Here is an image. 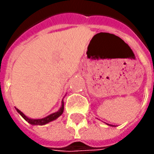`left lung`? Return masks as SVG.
Masks as SVG:
<instances>
[{
    "label": "left lung",
    "mask_w": 154,
    "mask_h": 154,
    "mask_svg": "<svg viewBox=\"0 0 154 154\" xmlns=\"http://www.w3.org/2000/svg\"><path fill=\"white\" fill-rule=\"evenodd\" d=\"M108 125H109V126H112V127L114 126V125H111V124H108Z\"/></svg>",
    "instance_id": "1"
}]
</instances>
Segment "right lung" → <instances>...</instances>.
I'll use <instances>...</instances> for the list:
<instances>
[{"label": "right lung", "instance_id": "obj_1", "mask_svg": "<svg viewBox=\"0 0 154 154\" xmlns=\"http://www.w3.org/2000/svg\"><path fill=\"white\" fill-rule=\"evenodd\" d=\"M15 109L17 110V112L20 113V115L26 121L28 122L30 124H32V125H45V124H47V123H49V122H51L56 120V119H57L60 116L62 115V113H63V110H64V103H63V100H62L61 108L58 109V111H56L55 113H52L51 115L47 116H45L44 118H39V119H32V118H29L28 116H26L25 115L22 111H20V109H17V108H15Z\"/></svg>", "mask_w": 154, "mask_h": 154}]
</instances>
